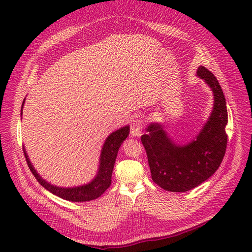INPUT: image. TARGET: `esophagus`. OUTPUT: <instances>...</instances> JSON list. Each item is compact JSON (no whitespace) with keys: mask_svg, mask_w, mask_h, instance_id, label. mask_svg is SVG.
Instances as JSON below:
<instances>
[{"mask_svg":"<svg viewBox=\"0 0 252 252\" xmlns=\"http://www.w3.org/2000/svg\"><path fill=\"white\" fill-rule=\"evenodd\" d=\"M143 121L141 119H135L130 126V134L132 136H139L143 130Z\"/></svg>","mask_w":252,"mask_h":252,"instance_id":"esophagus-1","label":"esophagus"}]
</instances>
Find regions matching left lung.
Returning <instances> with one entry per match:
<instances>
[{
	"instance_id": "1",
	"label": "left lung",
	"mask_w": 252,
	"mask_h": 252,
	"mask_svg": "<svg viewBox=\"0 0 252 252\" xmlns=\"http://www.w3.org/2000/svg\"><path fill=\"white\" fill-rule=\"evenodd\" d=\"M196 75L213 93V107L208 121L195 138L180 145L171 140L159 123H151L141 141L146 150L151 178L157 185L171 192H185L201 185L217 171L227 146L228 122L226 100L217 78L204 66Z\"/></svg>"
}]
</instances>
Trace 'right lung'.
I'll return each instance as SVG.
<instances>
[{"mask_svg": "<svg viewBox=\"0 0 252 252\" xmlns=\"http://www.w3.org/2000/svg\"><path fill=\"white\" fill-rule=\"evenodd\" d=\"M24 103L25 98L22 104L21 117L23 113V106H24ZM128 134L129 126L126 125L108 135V138L106 139L103 145V148L101 150L100 162H98L100 165H98L97 173L94 179L87 183V184L77 187H59L52 185L46 180H44L41 175L36 172L33 165L30 162L24 146H23V149H24V155L30 171L32 172L36 181L39 182L45 189L63 200H67L70 202H87L97 199V197L101 196L111 185V175L114 163H116L118 152L122 143L126 140Z\"/></svg>", "mask_w": 252, "mask_h": 252, "instance_id": "1", "label": "right lung"}]
</instances>
